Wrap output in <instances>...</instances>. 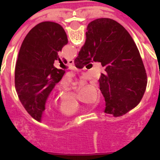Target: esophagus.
I'll list each match as a JSON object with an SVG mask.
<instances>
[{"label":"esophagus","mask_w":160,"mask_h":160,"mask_svg":"<svg viewBox=\"0 0 160 160\" xmlns=\"http://www.w3.org/2000/svg\"><path fill=\"white\" fill-rule=\"evenodd\" d=\"M68 63L69 65H71V66H72V65H74V61L72 59L68 60Z\"/></svg>","instance_id":"1"}]
</instances>
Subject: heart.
I'll use <instances>...</instances> for the list:
<instances>
[{
	"mask_svg": "<svg viewBox=\"0 0 160 160\" xmlns=\"http://www.w3.org/2000/svg\"><path fill=\"white\" fill-rule=\"evenodd\" d=\"M79 110L80 106L73 98L70 100H62L60 106V111L64 116H73L76 114Z\"/></svg>",
	"mask_w": 160,
	"mask_h": 160,
	"instance_id": "1",
	"label": "heart"
}]
</instances>
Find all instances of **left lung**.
Returning a JSON list of instances; mask_svg holds the SVG:
<instances>
[{"mask_svg": "<svg viewBox=\"0 0 160 160\" xmlns=\"http://www.w3.org/2000/svg\"><path fill=\"white\" fill-rule=\"evenodd\" d=\"M68 43L65 31L50 21L34 26L23 41L16 62L14 81L19 98L26 111L41 122L49 94L62 80L64 71L54 66L62 62L60 51Z\"/></svg>", "mask_w": 160, "mask_h": 160, "instance_id": "8db88e82", "label": "left lung"}]
</instances>
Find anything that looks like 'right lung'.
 I'll use <instances>...</instances> for the list:
<instances>
[{"mask_svg":"<svg viewBox=\"0 0 160 160\" xmlns=\"http://www.w3.org/2000/svg\"><path fill=\"white\" fill-rule=\"evenodd\" d=\"M92 61L104 67L98 81L105 113L120 117L140 103L147 87V73L137 47L123 26L107 18L88 24L86 42L74 64L82 68Z\"/></svg>","mask_w":160,"mask_h":160,"instance_id":"add662e5","label":"right lung"}]
</instances>
